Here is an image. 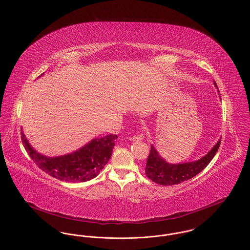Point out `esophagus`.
Returning a JSON list of instances; mask_svg holds the SVG:
<instances>
[{"label":"esophagus","instance_id":"34e87169","mask_svg":"<svg viewBox=\"0 0 250 250\" xmlns=\"http://www.w3.org/2000/svg\"><path fill=\"white\" fill-rule=\"evenodd\" d=\"M143 138H144V136L143 134H138V135H135V136L131 137L130 141H132V142H141L142 140H143Z\"/></svg>","mask_w":250,"mask_h":250}]
</instances>
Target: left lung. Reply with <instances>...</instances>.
I'll return each instance as SVG.
<instances>
[{"label": "left lung", "instance_id": "1", "mask_svg": "<svg viewBox=\"0 0 250 250\" xmlns=\"http://www.w3.org/2000/svg\"><path fill=\"white\" fill-rule=\"evenodd\" d=\"M214 84L216 89H218L214 82ZM220 141L221 140H218V142L215 143V145L207 153V155L202 156V158L192 162L177 164L167 162L152 145L145 167L146 176L153 182L162 186L177 185L193 178L211 162L219 148Z\"/></svg>", "mask_w": 250, "mask_h": 250}]
</instances>
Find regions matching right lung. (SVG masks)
Here are the masks:
<instances>
[{"label":"right lung","instance_id":"1","mask_svg":"<svg viewBox=\"0 0 250 250\" xmlns=\"http://www.w3.org/2000/svg\"><path fill=\"white\" fill-rule=\"evenodd\" d=\"M21 134L25 150L38 167L54 178L69 183L86 182L96 177L109 160L118 138L110 134L94 139L70 154L49 157L31 146L23 131Z\"/></svg>","mask_w":250,"mask_h":250}]
</instances>
